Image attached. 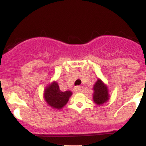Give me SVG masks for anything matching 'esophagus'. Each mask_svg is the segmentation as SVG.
Wrapping results in <instances>:
<instances>
[{"mask_svg":"<svg viewBox=\"0 0 146 146\" xmlns=\"http://www.w3.org/2000/svg\"><path fill=\"white\" fill-rule=\"evenodd\" d=\"M82 90V88L80 86H78V87H76V88H74L75 92H81Z\"/></svg>","mask_w":146,"mask_h":146,"instance_id":"obj_1","label":"esophagus"}]
</instances>
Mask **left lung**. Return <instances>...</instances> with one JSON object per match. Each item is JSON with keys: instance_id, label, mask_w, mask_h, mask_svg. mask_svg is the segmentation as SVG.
<instances>
[{"instance_id": "left-lung-1", "label": "left lung", "mask_w": 146, "mask_h": 146, "mask_svg": "<svg viewBox=\"0 0 146 146\" xmlns=\"http://www.w3.org/2000/svg\"><path fill=\"white\" fill-rule=\"evenodd\" d=\"M93 90V100L97 104H102L108 100V90L107 86L100 80L96 82Z\"/></svg>"}]
</instances>
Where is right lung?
<instances>
[{"label": "right lung", "instance_id": "right-lung-1", "mask_svg": "<svg viewBox=\"0 0 146 146\" xmlns=\"http://www.w3.org/2000/svg\"><path fill=\"white\" fill-rule=\"evenodd\" d=\"M70 91L62 92L57 82H53L47 87L44 92V98L47 104L55 109H61L67 104L71 96Z\"/></svg>", "mask_w": 146, "mask_h": 146}]
</instances>
